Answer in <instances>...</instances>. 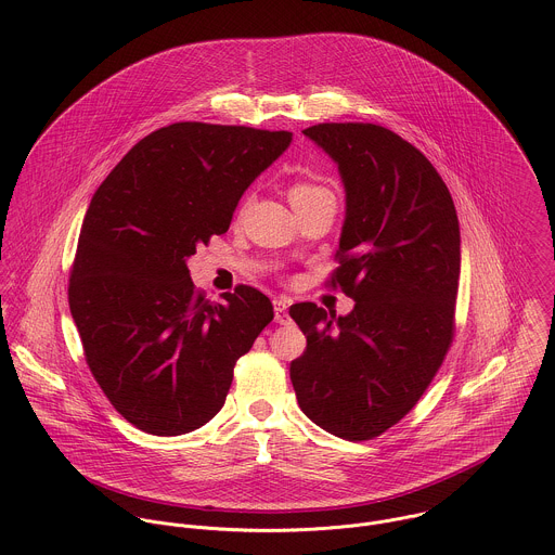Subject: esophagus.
I'll list each match as a JSON object with an SVG mask.
<instances>
[{"mask_svg": "<svg viewBox=\"0 0 555 555\" xmlns=\"http://www.w3.org/2000/svg\"><path fill=\"white\" fill-rule=\"evenodd\" d=\"M287 300H283V298H279V300H274V320L279 322V324H285V322H289V313H287Z\"/></svg>", "mask_w": 555, "mask_h": 555, "instance_id": "1", "label": "esophagus"}]
</instances>
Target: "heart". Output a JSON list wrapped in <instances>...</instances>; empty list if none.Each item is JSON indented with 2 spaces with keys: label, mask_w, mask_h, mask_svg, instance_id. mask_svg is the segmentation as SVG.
<instances>
[{
  "label": "heart",
  "mask_w": 555,
  "mask_h": 555,
  "mask_svg": "<svg viewBox=\"0 0 555 555\" xmlns=\"http://www.w3.org/2000/svg\"><path fill=\"white\" fill-rule=\"evenodd\" d=\"M289 198H292L294 205H302V203H311V201H318V198H335V194L324 183L309 181V179H298L289 188Z\"/></svg>",
  "instance_id": "heart-1"
}]
</instances>
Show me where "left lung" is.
I'll return each mask as SVG.
<instances>
[{
    "mask_svg": "<svg viewBox=\"0 0 555 555\" xmlns=\"http://www.w3.org/2000/svg\"><path fill=\"white\" fill-rule=\"evenodd\" d=\"M339 168L346 220L331 285L348 315L313 302L289 315L307 335L289 378L302 413L326 433L367 441L424 396L454 337L461 227L448 185L411 142L372 122L302 131Z\"/></svg>",
    "mask_w": 555,
    "mask_h": 555,
    "instance_id": "obj_1",
    "label": "left lung"
}]
</instances>
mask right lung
<instances>
[{
    "label": "right lung",
    "instance_id": "right-lung-1",
    "mask_svg": "<svg viewBox=\"0 0 555 555\" xmlns=\"http://www.w3.org/2000/svg\"><path fill=\"white\" fill-rule=\"evenodd\" d=\"M289 142V131L175 122L142 138L94 192L68 307L94 380L138 430L205 426L272 322L270 298L248 285L205 300L188 259L227 233L242 194Z\"/></svg>",
    "mask_w": 555,
    "mask_h": 555
}]
</instances>
